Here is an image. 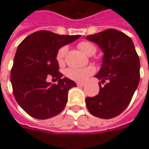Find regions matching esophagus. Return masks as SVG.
Listing matches in <instances>:
<instances>
[{"mask_svg": "<svg viewBox=\"0 0 149 149\" xmlns=\"http://www.w3.org/2000/svg\"><path fill=\"white\" fill-rule=\"evenodd\" d=\"M77 86H85L84 83H80V82L77 83Z\"/></svg>", "mask_w": 149, "mask_h": 149, "instance_id": "obj_1", "label": "esophagus"}]
</instances>
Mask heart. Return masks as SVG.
<instances>
[{"label": "heart", "instance_id": "b5f03b06", "mask_svg": "<svg viewBox=\"0 0 149 149\" xmlns=\"http://www.w3.org/2000/svg\"><path fill=\"white\" fill-rule=\"evenodd\" d=\"M78 48L85 54L88 56H91L96 52V47L92 43L88 42V41H82L79 43ZM67 50H68V48L66 46L61 47L58 49L56 55V59L59 65H62L64 63V58ZM94 72H95L94 68L91 66L86 67V68H69L66 70L65 74L71 80H73L75 81H78V82H82L87 79L88 77L93 74Z\"/></svg>", "mask_w": 149, "mask_h": 149}]
</instances>
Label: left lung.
<instances>
[{
    "label": "left lung",
    "instance_id": "8db88e82",
    "mask_svg": "<svg viewBox=\"0 0 149 149\" xmlns=\"http://www.w3.org/2000/svg\"><path fill=\"white\" fill-rule=\"evenodd\" d=\"M104 53L102 65L95 77L101 80L100 91L86 97V107L92 116L111 119L129 105L140 79V62L132 39L121 31L109 29L86 36Z\"/></svg>",
    "mask_w": 149,
    "mask_h": 149
}]
</instances>
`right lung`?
Masks as SVG:
<instances>
[{"label": "right lung", "mask_w": 149, "mask_h": 149, "mask_svg": "<svg viewBox=\"0 0 149 149\" xmlns=\"http://www.w3.org/2000/svg\"><path fill=\"white\" fill-rule=\"evenodd\" d=\"M80 38L46 30L29 34L19 44L10 72L13 94L19 106L35 119L46 120L58 115L68 101V91L77 85L58 72V49ZM49 75L57 84L46 81Z\"/></svg>", "instance_id": "right-lung-1"}]
</instances>
